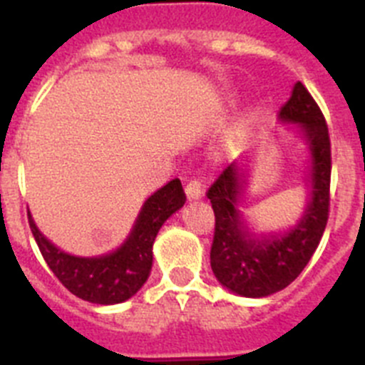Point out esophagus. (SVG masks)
<instances>
[{
	"label": "esophagus",
	"mask_w": 365,
	"mask_h": 365,
	"mask_svg": "<svg viewBox=\"0 0 365 365\" xmlns=\"http://www.w3.org/2000/svg\"><path fill=\"white\" fill-rule=\"evenodd\" d=\"M185 193H186V199H188V201H199V199L202 197L201 182H199V180H190L185 188Z\"/></svg>",
	"instance_id": "1"
}]
</instances>
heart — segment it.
Returning <instances> with one entry per match:
<instances>
[{
    "instance_id": "b5f03b06",
    "label": "heart",
    "mask_w": 365,
    "mask_h": 365,
    "mask_svg": "<svg viewBox=\"0 0 365 365\" xmlns=\"http://www.w3.org/2000/svg\"><path fill=\"white\" fill-rule=\"evenodd\" d=\"M240 128H243V125H240Z\"/></svg>"
}]
</instances>
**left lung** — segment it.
<instances>
[{"label":"left lung","mask_w":365,"mask_h":365,"mask_svg":"<svg viewBox=\"0 0 365 365\" xmlns=\"http://www.w3.org/2000/svg\"><path fill=\"white\" fill-rule=\"evenodd\" d=\"M278 120L294 125L307 153V202L294 225L278 232H257L241 212L248 201L247 155L232 163L208 190L215 214L212 272L225 289L245 298H265L291 285L312 257L327 225L331 143L324 115L302 82L294 83Z\"/></svg>","instance_id":"1"}]
</instances>
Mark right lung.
Segmentation results:
<instances>
[{"mask_svg": "<svg viewBox=\"0 0 365 365\" xmlns=\"http://www.w3.org/2000/svg\"><path fill=\"white\" fill-rule=\"evenodd\" d=\"M185 201L180 180L166 182L144 201L124 243L102 256H73L62 250L38 230L31 212L29 225L45 263L67 291L96 305H115L143 289L153 265L155 237Z\"/></svg>", "mask_w": 365, "mask_h": 365, "instance_id": "right-lung-1", "label": "right lung"}]
</instances>
